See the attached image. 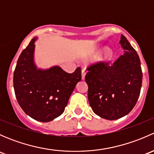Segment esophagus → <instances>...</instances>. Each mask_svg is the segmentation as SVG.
<instances>
[{
	"label": "esophagus",
	"mask_w": 154,
	"mask_h": 154,
	"mask_svg": "<svg viewBox=\"0 0 154 154\" xmlns=\"http://www.w3.org/2000/svg\"><path fill=\"white\" fill-rule=\"evenodd\" d=\"M86 74V69H85V68H83V69H82V79H83V80H84L85 79Z\"/></svg>",
	"instance_id": "esophagus-1"
}]
</instances>
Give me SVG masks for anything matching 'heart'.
<instances>
[{
	"instance_id": "heart-1",
	"label": "heart",
	"mask_w": 154,
	"mask_h": 154,
	"mask_svg": "<svg viewBox=\"0 0 154 154\" xmlns=\"http://www.w3.org/2000/svg\"><path fill=\"white\" fill-rule=\"evenodd\" d=\"M112 55V51L110 48H106L103 50V51L102 52L101 56H100V60H108L109 58H110Z\"/></svg>"
}]
</instances>
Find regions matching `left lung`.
Returning a JSON list of instances; mask_svg holds the SVG:
<instances>
[{"instance_id":"left-lung-1","label":"left lung","mask_w":154,"mask_h":154,"mask_svg":"<svg viewBox=\"0 0 154 154\" xmlns=\"http://www.w3.org/2000/svg\"><path fill=\"white\" fill-rule=\"evenodd\" d=\"M124 49L113 64L99 63L89 66L86 74L88 99L93 112L107 120L121 119L136 105L142 82L139 55L125 35L119 42Z\"/></svg>"}]
</instances>
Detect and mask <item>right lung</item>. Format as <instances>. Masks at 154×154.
<instances>
[{"instance_id": "right-lung-1", "label": "right lung", "mask_w": 154, "mask_h": 154, "mask_svg": "<svg viewBox=\"0 0 154 154\" xmlns=\"http://www.w3.org/2000/svg\"><path fill=\"white\" fill-rule=\"evenodd\" d=\"M32 38L19 56L13 75V86L18 104L35 120L48 122L61 116L71 93L81 80V69L72 74L60 66L42 69L34 62Z\"/></svg>"}]
</instances>
